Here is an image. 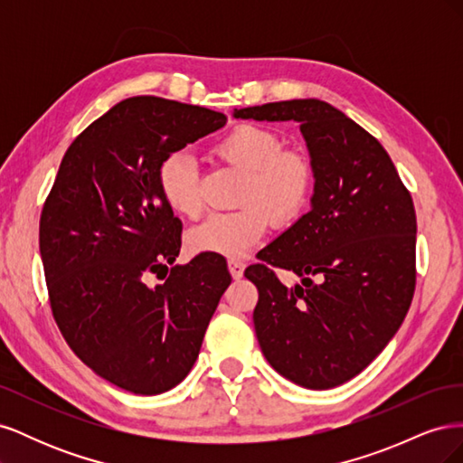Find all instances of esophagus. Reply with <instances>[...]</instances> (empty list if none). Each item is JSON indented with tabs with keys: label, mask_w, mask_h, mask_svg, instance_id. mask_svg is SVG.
I'll use <instances>...</instances> for the list:
<instances>
[{
	"label": "esophagus",
	"mask_w": 463,
	"mask_h": 463,
	"mask_svg": "<svg viewBox=\"0 0 463 463\" xmlns=\"http://www.w3.org/2000/svg\"><path fill=\"white\" fill-rule=\"evenodd\" d=\"M228 269H230V274L237 279L243 276V270H245V262L240 260V259H230L228 260Z\"/></svg>",
	"instance_id": "obj_1"
}]
</instances>
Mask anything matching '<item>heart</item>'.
Here are the masks:
<instances>
[{
    "instance_id": "1",
    "label": "heart",
    "mask_w": 463,
    "mask_h": 463,
    "mask_svg": "<svg viewBox=\"0 0 463 463\" xmlns=\"http://www.w3.org/2000/svg\"><path fill=\"white\" fill-rule=\"evenodd\" d=\"M214 156L243 172L233 213H220L193 228L187 241L199 253L240 257L253 249L278 222L298 218L311 199L315 165L301 148H286L276 131L257 123H240L213 148ZM164 203L175 214L201 216L204 203L197 165L187 152H172L158 167Z\"/></svg>"
}]
</instances>
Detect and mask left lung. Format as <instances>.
<instances>
[{
  "mask_svg": "<svg viewBox=\"0 0 463 463\" xmlns=\"http://www.w3.org/2000/svg\"><path fill=\"white\" fill-rule=\"evenodd\" d=\"M298 121L315 165L313 208L245 270L259 289L257 340L291 383L328 390L365 369L392 340L415 291V208L376 138L317 98L233 109ZM302 284L288 288L275 269Z\"/></svg>",
  "mask_w": 463,
  "mask_h": 463,
  "instance_id": "8db88e82",
  "label": "left lung"
}]
</instances>
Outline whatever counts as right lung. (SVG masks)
I'll return each instance as SVG.
<instances>
[{
	"label": "right lung",
	"mask_w": 463,
	"mask_h": 463,
	"mask_svg": "<svg viewBox=\"0 0 463 463\" xmlns=\"http://www.w3.org/2000/svg\"><path fill=\"white\" fill-rule=\"evenodd\" d=\"M226 121L201 106L128 98L67 148L42 208L55 325L87 367L133 394H162L184 381L232 282L216 255L167 269L179 255L181 222L158 187L165 156ZM150 275L163 282L150 287Z\"/></svg>",
	"instance_id": "obj_1"
}]
</instances>
